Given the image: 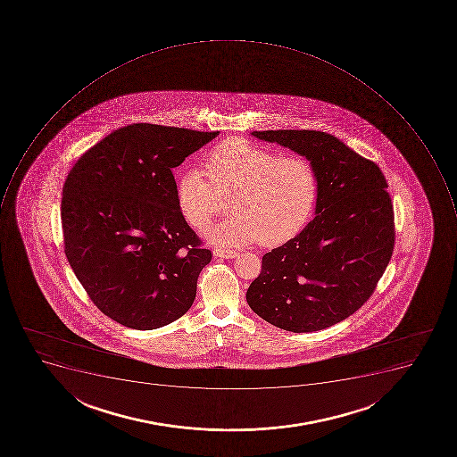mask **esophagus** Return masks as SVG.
Listing matches in <instances>:
<instances>
[{
    "label": "esophagus",
    "instance_id": "1",
    "mask_svg": "<svg viewBox=\"0 0 457 457\" xmlns=\"http://www.w3.org/2000/svg\"><path fill=\"white\" fill-rule=\"evenodd\" d=\"M212 254L216 255V257H221V259H236L238 253L234 252V250H227V248H216Z\"/></svg>",
    "mask_w": 457,
    "mask_h": 457
}]
</instances>
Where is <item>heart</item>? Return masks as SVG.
I'll return each mask as SVG.
<instances>
[{
	"mask_svg": "<svg viewBox=\"0 0 457 457\" xmlns=\"http://www.w3.org/2000/svg\"><path fill=\"white\" fill-rule=\"evenodd\" d=\"M202 170L188 169L176 183L177 207L195 230L209 226L231 195V214L207 237L221 245L259 241L276 247L306 227L319 198V177L303 155H281L233 137L212 148Z\"/></svg>",
	"mask_w": 457,
	"mask_h": 457,
	"instance_id": "1",
	"label": "heart"
}]
</instances>
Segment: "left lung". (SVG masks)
<instances>
[{
    "label": "left lung",
    "mask_w": 457,
    "mask_h": 457,
    "mask_svg": "<svg viewBox=\"0 0 457 457\" xmlns=\"http://www.w3.org/2000/svg\"><path fill=\"white\" fill-rule=\"evenodd\" d=\"M304 155L319 177L314 217L262 255L248 306L283 330L310 333L345 320L373 295L392 259L395 212L378 164L314 129L253 131Z\"/></svg>",
    "instance_id": "8db88e82"
}]
</instances>
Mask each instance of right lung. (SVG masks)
<instances>
[{
	"label": "right lung",
	"instance_id": "right-lung-1",
	"mask_svg": "<svg viewBox=\"0 0 457 457\" xmlns=\"http://www.w3.org/2000/svg\"><path fill=\"white\" fill-rule=\"evenodd\" d=\"M219 136L138 122L87 150L62 187L64 252L91 302L153 330L187 313L212 252L177 207L173 169Z\"/></svg>",
	"mask_w": 457,
	"mask_h": 457
}]
</instances>
